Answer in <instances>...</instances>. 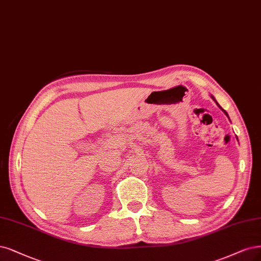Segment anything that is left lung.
Masks as SVG:
<instances>
[{
	"mask_svg": "<svg viewBox=\"0 0 261 261\" xmlns=\"http://www.w3.org/2000/svg\"><path fill=\"white\" fill-rule=\"evenodd\" d=\"M212 98H213V99H214V101H215V102H216V103H217V106H218V107H219V108H220V109H221V110H222V111H223V113H224V114H226V115H227V116H228V118H229V114H228V113H227V111H226V110H223V109H222V108H221V107H220V106H219V105H218V102H217V101H216V99H215V98H214V97H213V96H212ZM229 120H230V118H229ZM237 139H238V137H237ZM238 141H239V140H238Z\"/></svg>",
	"mask_w": 261,
	"mask_h": 261,
	"instance_id": "1",
	"label": "left lung"
}]
</instances>
